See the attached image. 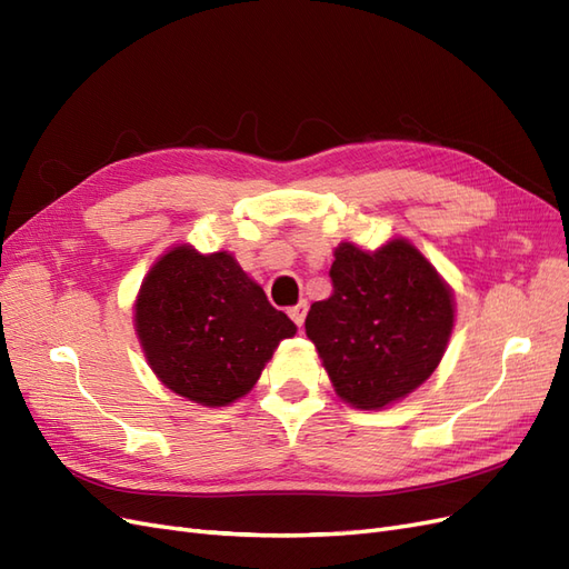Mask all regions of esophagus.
Wrapping results in <instances>:
<instances>
[{
  "label": "esophagus",
  "mask_w": 569,
  "mask_h": 569,
  "mask_svg": "<svg viewBox=\"0 0 569 569\" xmlns=\"http://www.w3.org/2000/svg\"><path fill=\"white\" fill-rule=\"evenodd\" d=\"M307 310H310V305H307V300H300L298 305H293L288 310V317L296 321V327H302L305 323V317H307Z\"/></svg>",
  "instance_id": "1"
}]
</instances>
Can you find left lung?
<instances>
[{"label":"left lung","instance_id":"left-lung-1","mask_svg":"<svg viewBox=\"0 0 569 569\" xmlns=\"http://www.w3.org/2000/svg\"><path fill=\"white\" fill-rule=\"evenodd\" d=\"M333 257V290L310 307L305 331L336 393L379 410L433 375L452 331V296L408 240L377 252L340 242Z\"/></svg>","mask_w":569,"mask_h":569}]
</instances>
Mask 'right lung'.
I'll return each mask as SVG.
<instances>
[{
	"mask_svg": "<svg viewBox=\"0 0 569 569\" xmlns=\"http://www.w3.org/2000/svg\"><path fill=\"white\" fill-rule=\"evenodd\" d=\"M136 329L154 375L207 408L246 396L296 323L229 252L173 248L144 276Z\"/></svg>",
	"mask_w": 569,
	"mask_h": 569,
	"instance_id": "add662e5",
	"label": "right lung"
}]
</instances>
